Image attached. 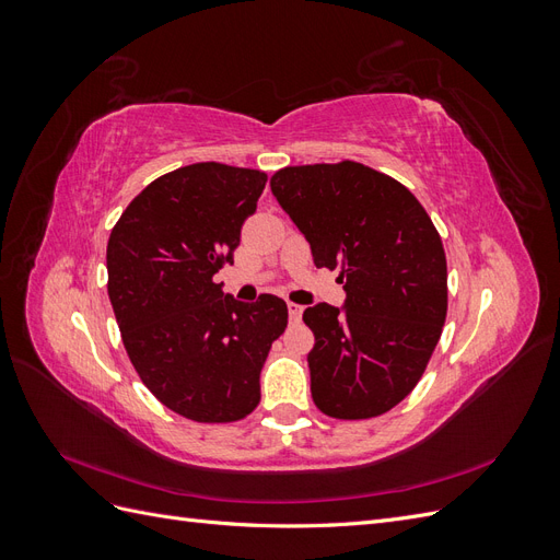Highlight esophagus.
<instances>
[{
    "instance_id": "obj_1",
    "label": "esophagus",
    "mask_w": 560,
    "mask_h": 560,
    "mask_svg": "<svg viewBox=\"0 0 560 560\" xmlns=\"http://www.w3.org/2000/svg\"><path fill=\"white\" fill-rule=\"evenodd\" d=\"M287 311H290V322H301V315H303V306H299V303H287Z\"/></svg>"
}]
</instances>
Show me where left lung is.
<instances>
[{
    "instance_id": "1",
    "label": "left lung",
    "mask_w": 560,
    "mask_h": 560,
    "mask_svg": "<svg viewBox=\"0 0 560 560\" xmlns=\"http://www.w3.org/2000/svg\"><path fill=\"white\" fill-rule=\"evenodd\" d=\"M270 189L311 243L317 268L338 270L343 308L303 311L317 409L338 420L387 413L418 385L442 336L448 270L442 235L404 184L341 161L287 165Z\"/></svg>"
}]
</instances>
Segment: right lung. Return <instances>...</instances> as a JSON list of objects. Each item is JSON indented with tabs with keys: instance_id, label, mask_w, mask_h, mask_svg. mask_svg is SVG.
Listing matches in <instances>:
<instances>
[{
	"instance_id": "obj_1",
	"label": "right lung",
	"mask_w": 560,
	"mask_h": 560,
	"mask_svg": "<svg viewBox=\"0 0 560 560\" xmlns=\"http://www.w3.org/2000/svg\"><path fill=\"white\" fill-rule=\"evenodd\" d=\"M266 173L191 163L151 182L107 243V292L128 358L167 409L235 422L261 399L259 374L287 327V303H243L214 282L241 245Z\"/></svg>"
}]
</instances>
